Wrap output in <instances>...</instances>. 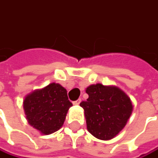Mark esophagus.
<instances>
[{"label":"esophagus","mask_w":158,"mask_h":158,"mask_svg":"<svg viewBox=\"0 0 158 158\" xmlns=\"http://www.w3.org/2000/svg\"><path fill=\"white\" fill-rule=\"evenodd\" d=\"M80 102H81V100H80V99H78V100H76V101H74V102H73V105L78 106V105L80 104Z\"/></svg>","instance_id":"34e87169"}]
</instances>
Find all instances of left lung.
Here are the masks:
<instances>
[{"mask_svg":"<svg viewBox=\"0 0 158 158\" xmlns=\"http://www.w3.org/2000/svg\"><path fill=\"white\" fill-rule=\"evenodd\" d=\"M88 98L80 103L84 109L88 131L102 140L114 138L131 115V98L115 86L90 85L86 89Z\"/></svg>","mask_w":158,"mask_h":158,"instance_id":"8db88e82","label":"left lung"}]
</instances>
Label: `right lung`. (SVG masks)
Returning a JSON list of instances; mask_svg holds the SVG:
<instances>
[{
  "label": "right lung",
  "mask_w": 158,
  "mask_h": 158,
  "mask_svg": "<svg viewBox=\"0 0 158 158\" xmlns=\"http://www.w3.org/2000/svg\"><path fill=\"white\" fill-rule=\"evenodd\" d=\"M71 106L67 90L57 83H51L45 88L33 91L23 101L28 123L44 135L60 129Z\"/></svg>",
  "instance_id": "right-lung-1"
}]
</instances>
